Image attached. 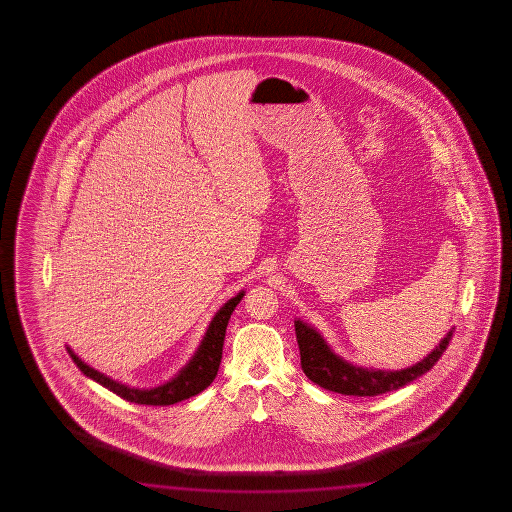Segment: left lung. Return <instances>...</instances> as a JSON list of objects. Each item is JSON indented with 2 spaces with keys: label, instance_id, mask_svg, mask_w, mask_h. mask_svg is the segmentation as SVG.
<instances>
[{
  "label": "left lung",
  "instance_id": "8db88e82",
  "mask_svg": "<svg viewBox=\"0 0 512 512\" xmlns=\"http://www.w3.org/2000/svg\"><path fill=\"white\" fill-rule=\"evenodd\" d=\"M295 337L301 353V367L304 374L322 389L346 394V396H378L390 390H398L407 383L414 382L419 376L428 373L434 367L453 337V330L446 333L441 344L421 362L401 371H382L367 369L349 364L331 351L321 333L313 330L306 322L295 321Z\"/></svg>",
  "mask_w": 512,
  "mask_h": 512
}]
</instances>
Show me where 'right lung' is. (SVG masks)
Wrapping results in <instances>:
<instances>
[{
    "mask_svg": "<svg viewBox=\"0 0 512 512\" xmlns=\"http://www.w3.org/2000/svg\"><path fill=\"white\" fill-rule=\"evenodd\" d=\"M245 292L234 295L233 299H229L213 317V321L209 324L206 335L200 342L199 349L195 351V355L188 364L182 367L179 374H175L170 382L163 383L154 389H134L129 385H123L120 382H114L113 378L98 373L93 367L84 364L78 358L70 347L71 360L77 364L78 369L86 374L87 378L100 383L105 389L111 390L116 396L127 399L130 403H138V405H152V407H166V405H174L182 399L197 396L199 392L206 389L215 380L222 360V347H224V338H226L227 322L233 315L236 304L242 301Z\"/></svg>",
    "mask_w": 512,
    "mask_h": 512,
    "instance_id": "obj_1",
    "label": "right lung"
}]
</instances>
